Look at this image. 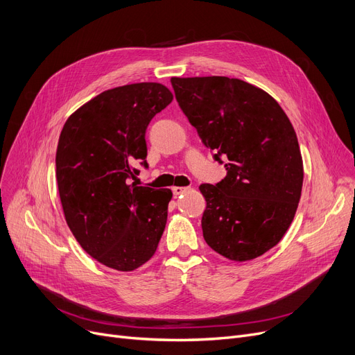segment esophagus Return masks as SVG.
Masks as SVG:
<instances>
[{"label":"esophagus","mask_w":355,"mask_h":355,"mask_svg":"<svg viewBox=\"0 0 355 355\" xmlns=\"http://www.w3.org/2000/svg\"><path fill=\"white\" fill-rule=\"evenodd\" d=\"M189 191V189L187 187H174L173 189V194L177 197V196H181V194H184V193H187Z\"/></svg>","instance_id":"1"}]
</instances>
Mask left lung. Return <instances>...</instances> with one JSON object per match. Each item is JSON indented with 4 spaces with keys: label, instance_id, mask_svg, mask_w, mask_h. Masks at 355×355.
<instances>
[{
    "label": "left lung",
    "instance_id": "8db88e82",
    "mask_svg": "<svg viewBox=\"0 0 355 355\" xmlns=\"http://www.w3.org/2000/svg\"><path fill=\"white\" fill-rule=\"evenodd\" d=\"M175 99L227 175L201 184L206 243L234 262L276 246L295 217L304 164L295 129L279 103L248 82L225 76L171 78Z\"/></svg>",
    "mask_w": 355,
    "mask_h": 355
}]
</instances>
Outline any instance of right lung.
Instances as JSON below:
<instances>
[{"label":"right lung","mask_w":355,"mask_h":355,"mask_svg":"<svg viewBox=\"0 0 355 355\" xmlns=\"http://www.w3.org/2000/svg\"><path fill=\"white\" fill-rule=\"evenodd\" d=\"M161 83L102 92L66 121L55 177L67 226L102 265L130 272L151 259L164 233L171 190L132 182L148 168L145 132L173 102Z\"/></svg>","instance_id":"1"}]
</instances>
